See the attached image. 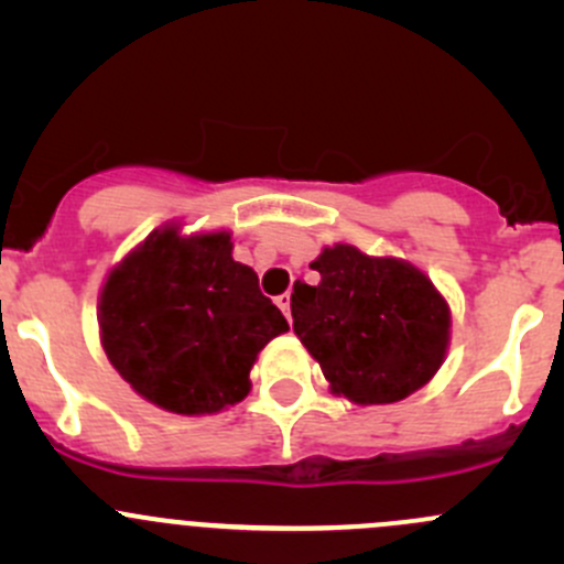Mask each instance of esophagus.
<instances>
[{
    "label": "esophagus",
    "mask_w": 564,
    "mask_h": 564,
    "mask_svg": "<svg viewBox=\"0 0 564 564\" xmlns=\"http://www.w3.org/2000/svg\"><path fill=\"white\" fill-rule=\"evenodd\" d=\"M275 305H278V308L283 311V316L292 318V294H289V292L278 294V297H275Z\"/></svg>",
    "instance_id": "obj_1"
}]
</instances>
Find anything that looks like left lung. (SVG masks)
<instances>
[{"label":"left lung","instance_id":"obj_1","mask_svg":"<svg viewBox=\"0 0 564 564\" xmlns=\"http://www.w3.org/2000/svg\"><path fill=\"white\" fill-rule=\"evenodd\" d=\"M311 270L322 281L294 283V333L333 392L355 403H395L440 371L451 308L423 272L351 246L324 248Z\"/></svg>","mask_w":564,"mask_h":564}]
</instances>
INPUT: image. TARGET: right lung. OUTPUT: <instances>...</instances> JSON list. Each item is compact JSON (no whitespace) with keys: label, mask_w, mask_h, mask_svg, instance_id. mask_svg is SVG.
Returning a JSON list of instances; mask_svg holds the SVG:
<instances>
[{"label":"right lung","mask_w":564,"mask_h":564,"mask_svg":"<svg viewBox=\"0 0 564 564\" xmlns=\"http://www.w3.org/2000/svg\"><path fill=\"white\" fill-rule=\"evenodd\" d=\"M289 322L229 231H155L108 275L100 338L119 377L176 414H213L248 395L256 355Z\"/></svg>","instance_id":"1"}]
</instances>
